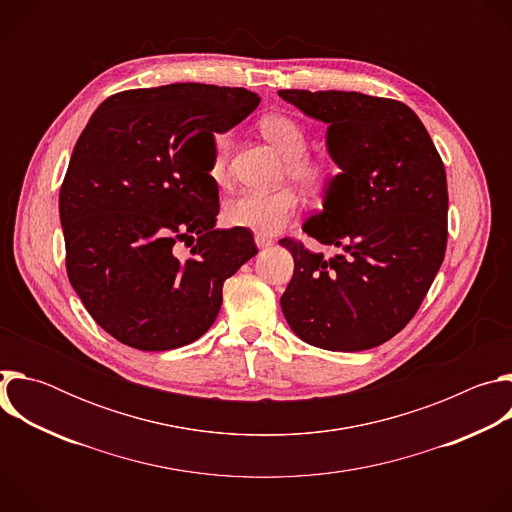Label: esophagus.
Wrapping results in <instances>:
<instances>
[{
	"mask_svg": "<svg viewBox=\"0 0 512 512\" xmlns=\"http://www.w3.org/2000/svg\"><path fill=\"white\" fill-rule=\"evenodd\" d=\"M255 243H257L259 249H267V247H271L275 241L269 239V237H265V235H257V237H255Z\"/></svg>",
	"mask_w": 512,
	"mask_h": 512,
	"instance_id": "obj_1",
	"label": "esophagus"
}]
</instances>
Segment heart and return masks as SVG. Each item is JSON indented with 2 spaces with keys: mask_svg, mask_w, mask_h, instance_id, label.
<instances>
[{
  "mask_svg": "<svg viewBox=\"0 0 512 512\" xmlns=\"http://www.w3.org/2000/svg\"><path fill=\"white\" fill-rule=\"evenodd\" d=\"M259 129L267 141L283 154V178H289L306 192H320L328 182V168L310 158L308 133L302 123L283 113L261 117ZM233 145L231 131H216L212 135V158L208 176L214 184L227 182V164ZM300 208V198L294 188H279L275 192H243L223 204V221L233 229H245L257 235H275L283 231Z\"/></svg>",
  "mask_w": 512,
  "mask_h": 512,
  "instance_id": "heart-1",
  "label": "heart"
}]
</instances>
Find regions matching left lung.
I'll return each mask as SVG.
<instances>
[{
    "label": "left lung",
    "instance_id": "8db88e82",
    "mask_svg": "<svg viewBox=\"0 0 512 512\" xmlns=\"http://www.w3.org/2000/svg\"><path fill=\"white\" fill-rule=\"evenodd\" d=\"M328 125L326 148L340 172L304 233L342 253L326 259L294 239V277L281 312L304 342L340 352L375 348L415 316L440 271L448 241L444 162L401 101L354 91L277 93Z\"/></svg>",
    "mask_w": 512,
    "mask_h": 512
}]
</instances>
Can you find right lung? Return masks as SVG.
<instances>
[{"label":"right lung","instance_id":"1","mask_svg":"<svg viewBox=\"0 0 512 512\" xmlns=\"http://www.w3.org/2000/svg\"><path fill=\"white\" fill-rule=\"evenodd\" d=\"M257 105L241 87L174 83L105 99L83 129L58 198L66 273L119 342L156 352L194 342L221 310L225 279L257 255L251 231L216 229L208 176L212 135ZM178 240L191 247L184 260Z\"/></svg>","mask_w":512,"mask_h":512}]
</instances>
